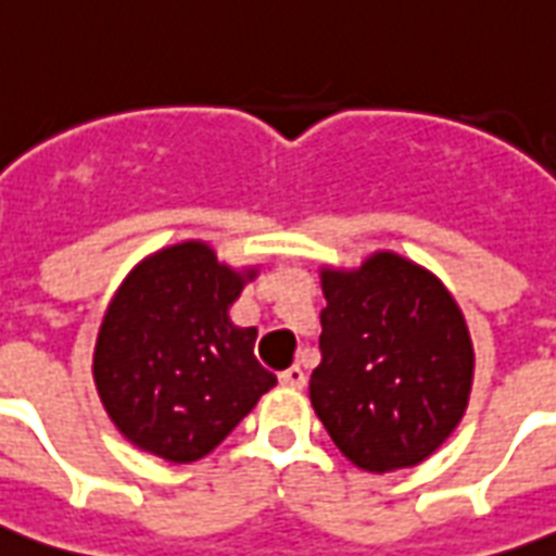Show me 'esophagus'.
Returning <instances> with one entry per match:
<instances>
[{"mask_svg":"<svg viewBox=\"0 0 556 556\" xmlns=\"http://www.w3.org/2000/svg\"><path fill=\"white\" fill-rule=\"evenodd\" d=\"M279 383L288 389H303L305 387V371L300 369V366H291V369H286L282 375H279Z\"/></svg>","mask_w":556,"mask_h":556,"instance_id":"1","label":"esophagus"}]
</instances>
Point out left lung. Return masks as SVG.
<instances>
[{
    "mask_svg": "<svg viewBox=\"0 0 556 556\" xmlns=\"http://www.w3.org/2000/svg\"><path fill=\"white\" fill-rule=\"evenodd\" d=\"M320 366L308 395L338 450L361 470L421 465L470 401L473 340L444 282L401 253L320 268Z\"/></svg>",
    "mask_w": 556,
    "mask_h": 556,
    "instance_id": "1",
    "label": "left lung"
}]
</instances>
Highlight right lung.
Listing matches in <instances>:
<instances>
[{
  "instance_id": "1",
  "label": "right lung",
  "mask_w": 556,
  "mask_h": 556,
  "mask_svg": "<svg viewBox=\"0 0 556 556\" xmlns=\"http://www.w3.org/2000/svg\"><path fill=\"white\" fill-rule=\"evenodd\" d=\"M256 274L187 239L150 253L121 282L91 371L103 409L135 447L176 465L199 462L277 387L253 355L256 329L230 320Z\"/></svg>"
}]
</instances>
